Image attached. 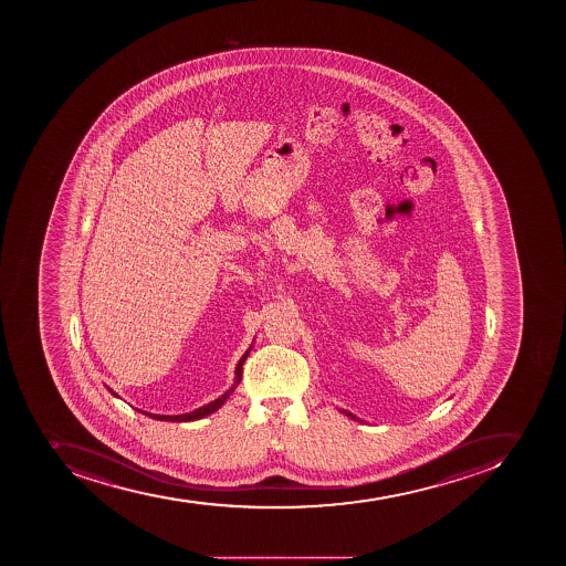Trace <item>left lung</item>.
<instances>
[{
  "instance_id": "left-lung-1",
  "label": "left lung",
  "mask_w": 566,
  "mask_h": 566,
  "mask_svg": "<svg viewBox=\"0 0 566 566\" xmlns=\"http://www.w3.org/2000/svg\"><path fill=\"white\" fill-rule=\"evenodd\" d=\"M342 412H344V415L350 416V418H353V420H358V418H356V416L350 415V412H347V410H342Z\"/></svg>"
}]
</instances>
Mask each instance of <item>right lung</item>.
Listing matches in <instances>:
<instances>
[{
	"label": "right lung",
	"mask_w": 566,
	"mask_h": 566,
	"mask_svg": "<svg viewBox=\"0 0 566 566\" xmlns=\"http://www.w3.org/2000/svg\"><path fill=\"white\" fill-rule=\"evenodd\" d=\"M250 349L245 350L244 355H242L241 360L237 364L235 369V381H233V386H231L230 390H226L224 395L219 396L217 400L210 401V403H206V406L199 407V409L191 410V412H186V415H177V416H166V415H151V412H146V410H139L143 415L150 416L154 420L160 421H193L200 420V418H205V416L211 415V412H216L219 407L224 406V401L230 398L231 392L235 390V387L239 386V381H241L242 376V366H244L245 358L250 355ZM112 395L117 396L114 390H111Z\"/></svg>",
	"instance_id": "right-lung-1"
}]
</instances>
